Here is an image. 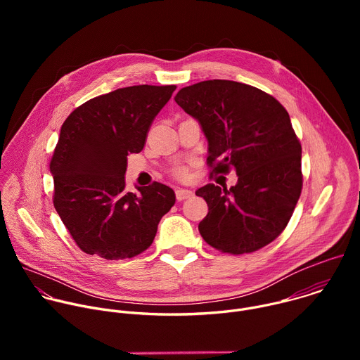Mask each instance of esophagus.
<instances>
[{"mask_svg": "<svg viewBox=\"0 0 360 360\" xmlns=\"http://www.w3.org/2000/svg\"><path fill=\"white\" fill-rule=\"evenodd\" d=\"M175 195H176V200H184V199H188V198H191V196L193 195V192H192L191 189L179 188V189H176Z\"/></svg>", "mask_w": 360, "mask_h": 360, "instance_id": "34e87169", "label": "esophagus"}]
</instances>
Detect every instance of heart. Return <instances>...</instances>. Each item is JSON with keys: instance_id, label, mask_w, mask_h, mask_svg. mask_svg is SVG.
Here are the masks:
<instances>
[{"instance_id": "1", "label": "heart", "mask_w": 360, "mask_h": 360, "mask_svg": "<svg viewBox=\"0 0 360 360\" xmlns=\"http://www.w3.org/2000/svg\"><path fill=\"white\" fill-rule=\"evenodd\" d=\"M175 174H176L179 178H182V179L188 178V169H186V168H184V167L176 168V169H175Z\"/></svg>"}]
</instances>
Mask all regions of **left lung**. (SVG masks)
Returning a JSON list of instances; mask_svg holds the SVG:
<instances>
[{
  "label": "left lung",
  "mask_w": 360,
  "mask_h": 360,
  "mask_svg": "<svg viewBox=\"0 0 360 360\" xmlns=\"http://www.w3.org/2000/svg\"><path fill=\"white\" fill-rule=\"evenodd\" d=\"M176 104L208 139L212 174L236 171L238 184L196 191L210 212L202 238L232 255L258 250L286 228L302 192V146L288 111L272 95L236 81L210 79L182 88Z\"/></svg>",
  "instance_id": "obj_1"
}]
</instances>
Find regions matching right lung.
Wrapping results in <instances>:
<instances>
[{
	"instance_id": "add662e5",
	"label": "right lung",
	"mask_w": 360,
	"mask_h": 360,
	"mask_svg": "<svg viewBox=\"0 0 360 360\" xmlns=\"http://www.w3.org/2000/svg\"><path fill=\"white\" fill-rule=\"evenodd\" d=\"M175 85H134L95 96L61 127L51 158L54 207L81 250L108 261L142 253L174 207L172 188L153 182L127 192L129 153L142 150L148 131Z\"/></svg>"
}]
</instances>
